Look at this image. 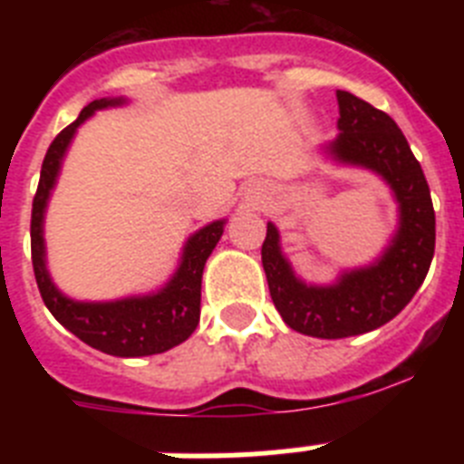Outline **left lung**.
I'll return each mask as SVG.
<instances>
[{"mask_svg": "<svg viewBox=\"0 0 464 464\" xmlns=\"http://www.w3.org/2000/svg\"><path fill=\"white\" fill-rule=\"evenodd\" d=\"M339 137L330 153L342 162L374 169L395 190L400 229L374 267L351 272L332 288L297 281L278 251V232L267 225L262 267L269 295L293 330L321 339H343L376 330L411 302L434 256V208L430 186L407 137L388 113L346 90H337Z\"/></svg>", "mask_w": 464, "mask_h": 464, "instance_id": "left-lung-1", "label": "left lung"}]
</instances>
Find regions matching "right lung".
Segmentation results:
<instances>
[{"label": "right lung", "instance_id": "obj_1", "mask_svg": "<svg viewBox=\"0 0 464 464\" xmlns=\"http://www.w3.org/2000/svg\"><path fill=\"white\" fill-rule=\"evenodd\" d=\"M121 100H97L81 111V116L64 127L63 132L53 139L48 153L44 158L36 188L34 202H32V267H34L36 285L41 299L48 306L57 321L63 323L72 334L97 348L102 353L118 355V358H137V355L165 353L169 348L186 342L199 323V299H202V272L204 262L218 244L223 235V220L207 225L199 229L186 246L183 262L176 276L171 278L162 293L153 297H132L109 304H83L73 299L63 297L51 283L44 265V208L48 195L60 171V162L72 141L76 127L97 109L109 104H118Z\"/></svg>", "mask_w": 464, "mask_h": 464}]
</instances>
